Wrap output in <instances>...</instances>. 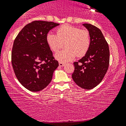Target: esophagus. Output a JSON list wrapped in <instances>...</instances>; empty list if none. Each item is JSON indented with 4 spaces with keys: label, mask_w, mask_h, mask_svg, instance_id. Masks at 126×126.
I'll list each match as a JSON object with an SVG mask.
<instances>
[{
    "label": "esophagus",
    "mask_w": 126,
    "mask_h": 126,
    "mask_svg": "<svg viewBox=\"0 0 126 126\" xmlns=\"http://www.w3.org/2000/svg\"><path fill=\"white\" fill-rule=\"evenodd\" d=\"M59 66L63 67L64 65L65 64L64 63H63V62H59Z\"/></svg>",
    "instance_id": "1"
}]
</instances>
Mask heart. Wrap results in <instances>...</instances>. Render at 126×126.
I'll use <instances>...</instances> for the list:
<instances>
[{"label": "heart", "mask_w": 126, "mask_h": 126, "mask_svg": "<svg viewBox=\"0 0 126 126\" xmlns=\"http://www.w3.org/2000/svg\"><path fill=\"white\" fill-rule=\"evenodd\" d=\"M47 42L51 50L57 52L63 43L66 49L55 54L56 59L61 62L71 61L76 57H82L88 51L91 44V37L87 30H80L70 25L62 26L57 30V34L49 32Z\"/></svg>", "instance_id": "b5f03b06"}]
</instances>
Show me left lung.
<instances>
[{"mask_svg":"<svg viewBox=\"0 0 126 126\" xmlns=\"http://www.w3.org/2000/svg\"><path fill=\"white\" fill-rule=\"evenodd\" d=\"M83 26L90 35L91 44L88 51L79 62L73 63L75 71L72 77L81 88L90 90L98 85L108 71L109 49L100 30L91 24Z\"/></svg>","mask_w":126,"mask_h":126,"instance_id":"obj_1","label":"left lung"}]
</instances>
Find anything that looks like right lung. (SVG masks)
Instances as JSON below:
<instances>
[{
  "instance_id": "obj_1",
  "label": "right lung",
  "mask_w": 126,
  "mask_h": 126,
  "mask_svg": "<svg viewBox=\"0 0 126 126\" xmlns=\"http://www.w3.org/2000/svg\"><path fill=\"white\" fill-rule=\"evenodd\" d=\"M59 24L35 21L27 24L13 43L12 64L18 80L26 89L39 91L48 85L59 63L47 42L49 31Z\"/></svg>"
}]
</instances>
